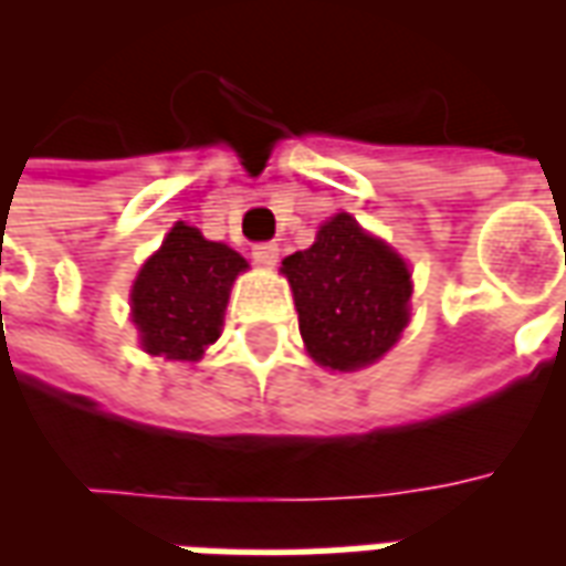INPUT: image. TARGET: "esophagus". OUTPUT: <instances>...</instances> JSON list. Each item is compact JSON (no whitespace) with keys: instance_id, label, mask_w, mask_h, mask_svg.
Instances as JSON below:
<instances>
[{"instance_id":"34e87169","label":"esophagus","mask_w":566,"mask_h":566,"mask_svg":"<svg viewBox=\"0 0 566 566\" xmlns=\"http://www.w3.org/2000/svg\"><path fill=\"white\" fill-rule=\"evenodd\" d=\"M251 258L260 266H275V260H279V245L275 242H258V245L251 248Z\"/></svg>"}]
</instances>
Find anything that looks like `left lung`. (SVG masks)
I'll list each match as a JSON object with an SVG mask.
<instances>
[{
  "label": "left lung",
  "mask_w": 566,
  "mask_h": 566,
  "mask_svg": "<svg viewBox=\"0 0 566 566\" xmlns=\"http://www.w3.org/2000/svg\"><path fill=\"white\" fill-rule=\"evenodd\" d=\"M294 287L300 336L321 367L357 369L379 360L409 324L412 282L400 254L336 214L315 245L282 260Z\"/></svg>",
  "instance_id": "1"
}]
</instances>
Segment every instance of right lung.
<instances>
[{"mask_svg":"<svg viewBox=\"0 0 566 566\" xmlns=\"http://www.w3.org/2000/svg\"><path fill=\"white\" fill-rule=\"evenodd\" d=\"M245 266L233 248L202 239L197 227L175 223L133 284V321L145 352L199 360L206 345L221 336L230 284Z\"/></svg>","mask_w":566,"mask_h":566,"instance_id":"1","label":"right lung"}]
</instances>
